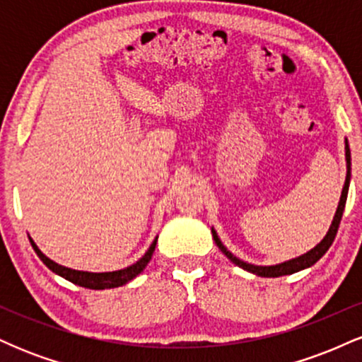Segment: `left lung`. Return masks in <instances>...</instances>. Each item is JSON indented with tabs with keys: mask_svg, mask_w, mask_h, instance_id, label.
Listing matches in <instances>:
<instances>
[{
	"mask_svg": "<svg viewBox=\"0 0 362 362\" xmlns=\"http://www.w3.org/2000/svg\"><path fill=\"white\" fill-rule=\"evenodd\" d=\"M346 160H347V177H346V184H344V189H342V195H340V202H339V207H337V213H335V216H334V221H332L330 230H328V233L325 235V238H323L322 242L317 245V247L311 248L308 253H305V255L298 257V259L282 262V264L269 265V267H262V265L247 264V262L236 259V257L231 252H228L226 247H224V245L221 243V240L218 238V235H216V231L213 230V238H214L216 245H218V247H219V250H221L224 255L228 257V259L233 262V264L238 265V267H242V269H245V271H248V272H252V274H257V276H260V277L289 276V274L303 271V269L311 267V265H313V264H317V262L322 259L323 255H325L328 248H330V245L334 243L335 235H337V230H339L340 219H342V214H344V207H346L347 192H349V182H351V149H349L347 139H346Z\"/></svg>",
	"mask_w": 362,
	"mask_h": 362,
	"instance_id": "1",
	"label": "left lung"
}]
</instances>
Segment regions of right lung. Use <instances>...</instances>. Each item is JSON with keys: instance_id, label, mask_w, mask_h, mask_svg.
<instances>
[{"instance_id": "obj_1", "label": "right lung", "mask_w": 362, "mask_h": 362, "mask_svg": "<svg viewBox=\"0 0 362 362\" xmlns=\"http://www.w3.org/2000/svg\"><path fill=\"white\" fill-rule=\"evenodd\" d=\"M156 242H158V236L155 238V242L151 243V247L148 248V252L144 253L141 259L136 262V264L129 265V267L122 269V271H114V272H83V271H73V269H68V267H62V265L56 264V262H52L51 259H47V257L44 255L42 252L39 250V247L34 243V240L30 238V243L32 247H34V250L37 255H39V259L44 262L45 265H47L49 269H51L52 272H56L57 276L64 277V279H68L69 282H73V284H78L81 286V288H88V289H110V288H119V286H124L126 282L134 279L138 274H141L144 271V267L148 265V262L151 260V255L153 252H155V247H156Z\"/></svg>"}]
</instances>
